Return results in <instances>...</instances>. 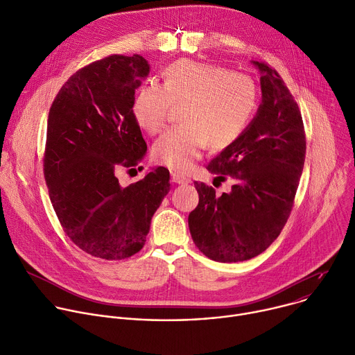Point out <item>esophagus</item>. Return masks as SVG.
I'll return each mask as SVG.
<instances>
[{"label":"esophagus","instance_id":"34e87169","mask_svg":"<svg viewBox=\"0 0 355 355\" xmlns=\"http://www.w3.org/2000/svg\"><path fill=\"white\" fill-rule=\"evenodd\" d=\"M171 176H172V182H173V183H178V184H187V183H190V179L186 178V176H183V175H180V173L172 172Z\"/></svg>","mask_w":355,"mask_h":355}]
</instances>
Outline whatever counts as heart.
Here are the masks:
<instances>
[{
  "instance_id": "b5f03b06",
  "label": "heart",
  "mask_w": 355,
  "mask_h": 355,
  "mask_svg": "<svg viewBox=\"0 0 355 355\" xmlns=\"http://www.w3.org/2000/svg\"><path fill=\"white\" fill-rule=\"evenodd\" d=\"M173 104L182 105V124L156 139L152 156L184 172L207 142L221 149L243 135L258 107V87L248 74L183 59L168 67L164 85L150 82L137 92L132 112L141 128L156 134L166 125Z\"/></svg>"
}]
</instances>
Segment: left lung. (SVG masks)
<instances>
[{
  "label": "left lung",
  "mask_w": 355,
  "mask_h": 355,
  "mask_svg": "<svg viewBox=\"0 0 355 355\" xmlns=\"http://www.w3.org/2000/svg\"><path fill=\"white\" fill-rule=\"evenodd\" d=\"M262 101L243 135L209 164L231 190L194 182L199 205L189 214L191 239L217 262H240L263 252L285 227L304 165L302 114L277 70L252 60Z\"/></svg>",
  "instance_id": "left-lung-1"
}]
</instances>
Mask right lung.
<instances>
[{
    "mask_svg": "<svg viewBox=\"0 0 355 355\" xmlns=\"http://www.w3.org/2000/svg\"><path fill=\"white\" fill-rule=\"evenodd\" d=\"M149 70L139 55L97 60L69 78L49 111L44 173L52 206L78 248L108 261L142 250L171 190L162 166L127 187L116 179L146 153L132 103Z\"/></svg>",
    "mask_w": 355,
    "mask_h": 355,
    "instance_id": "obj_1",
    "label": "right lung"
}]
</instances>
